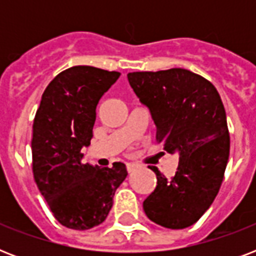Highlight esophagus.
<instances>
[{"mask_svg":"<svg viewBox=\"0 0 256 256\" xmlns=\"http://www.w3.org/2000/svg\"><path fill=\"white\" fill-rule=\"evenodd\" d=\"M140 168V164H128V172H132V171H134L136 168Z\"/></svg>","mask_w":256,"mask_h":256,"instance_id":"1","label":"esophagus"}]
</instances>
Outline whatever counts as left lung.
Returning <instances> with one entry per match:
<instances>
[{
	"instance_id": "1",
	"label": "left lung",
	"mask_w": 256,
	"mask_h": 256,
	"mask_svg": "<svg viewBox=\"0 0 256 256\" xmlns=\"http://www.w3.org/2000/svg\"><path fill=\"white\" fill-rule=\"evenodd\" d=\"M140 104L150 110L156 142L178 154L175 176L156 168V187L144 202L148 218L166 228L194 224L214 202L230 154L224 106L206 78L186 69L128 73Z\"/></svg>"
}]
</instances>
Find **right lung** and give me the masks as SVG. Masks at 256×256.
<instances>
[{
    "label": "right lung",
    "instance_id": "obj_1",
    "mask_svg": "<svg viewBox=\"0 0 256 256\" xmlns=\"http://www.w3.org/2000/svg\"><path fill=\"white\" fill-rule=\"evenodd\" d=\"M118 72L73 66L50 82L33 124V174L54 218L73 230L98 226L112 210L126 166L82 164V148L92 138L100 96L120 78Z\"/></svg>",
    "mask_w": 256,
    "mask_h": 256
}]
</instances>
